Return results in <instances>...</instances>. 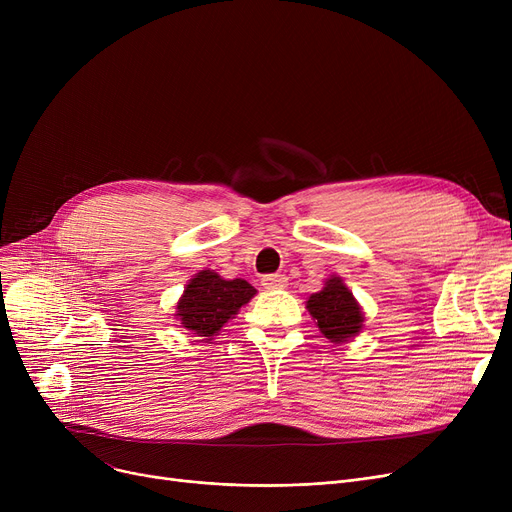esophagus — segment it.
Instances as JSON below:
<instances>
[{"instance_id": "1", "label": "esophagus", "mask_w": 512, "mask_h": 512, "mask_svg": "<svg viewBox=\"0 0 512 512\" xmlns=\"http://www.w3.org/2000/svg\"><path fill=\"white\" fill-rule=\"evenodd\" d=\"M286 282H288V278H286L284 274H267V276L261 278V284H263V288H267V290L284 288Z\"/></svg>"}]
</instances>
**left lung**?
I'll list each match as a JSON object with an SVG mask.
<instances>
[{"instance_id": "8db88e82", "label": "left lung", "mask_w": 512, "mask_h": 512, "mask_svg": "<svg viewBox=\"0 0 512 512\" xmlns=\"http://www.w3.org/2000/svg\"><path fill=\"white\" fill-rule=\"evenodd\" d=\"M309 313L317 319V326L332 342H344L353 338L363 328V313L353 292L340 278L326 282L324 290L311 294L307 301Z\"/></svg>"}]
</instances>
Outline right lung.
I'll return each instance as SVG.
<instances>
[{"label":"right lung","instance_id":"right-lung-1","mask_svg":"<svg viewBox=\"0 0 512 512\" xmlns=\"http://www.w3.org/2000/svg\"><path fill=\"white\" fill-rule=\"evenodd\" d=\"M255 292L247 280H224L211 270H203L188 282L176 315L186 330L209 338L218 334L226 321L253 299Z\"/></svg>","mask_w":512,"mask_h":512}]
</instances>
